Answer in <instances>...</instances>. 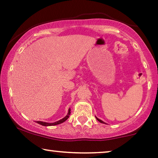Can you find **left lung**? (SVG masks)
<instances>
[{
  "label": "left lung",
  "instance_id": "left-lung-1",
  "mask_svg": "<svg viewBox=\"0 0 158 158\" xmlns=\"http://www.w3.org/2000/svg\"><path fill=\"white\" fill-rule=\"evenodd\" d=\"M96 119H97V120H98V122H101V123H103V124H105V122H103V121H102V120H101V119H99V118H97V117H96Z\"/></svg>",
  "mask_w": 158,
  "mask_h": 158
}]
</instances>
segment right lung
Listing matches in <instances>:
<instances>
[{
  "mask_svg": "<svg viewBox=\"0 0 158 158\" xmlns=\"http://www.w3.org/2000/svg\"><path fill=\"white\" fill-rule=\"evenodd\" d=\"M70 109H69L68 113V114H67V116H65V117H64L63 118H62V119L57 121V122H54V123H47V122H39V121H37L36 123H38V124L42 125V126H47H47H55V125L62 124V123L65 122V121L69 118V116H70Z\"/></svg>",
  "mask_w": 158,
  "mask_h": 158,
  "instance_id": "add662e5",
  "label": "right lung"
}]
</instances>
